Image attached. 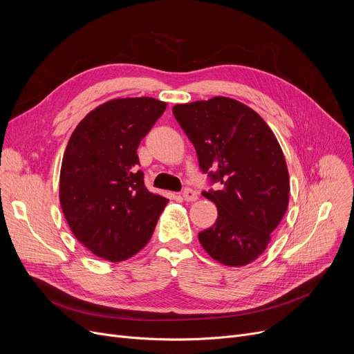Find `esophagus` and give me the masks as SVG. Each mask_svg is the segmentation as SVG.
Returning a JSON list of instances; mask_svg holds the SVG:
<instances>
[{"instance_id": "obj_1", "label": "esophagus", "mask_w": 354, "mask_h": 354, "mask_svg": "<svg viewBox=\"0 0 354 354\" xmlns=\"http://www.w3.org/2000/svg\"><path fill=\"white\" fill-rule=\"evenodd\" d=\"M182 196L187 202H194V201L198 199V194L192 188H185L183 192H182Z\"/></svg>"}]
</instances>
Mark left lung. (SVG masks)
I'll list each match as a JSON object with an SVG mask.
<instances>
[{"mask_svg": "<svg viewBox=\"0 0 354 354\" xmlns=\"http://www.w3.org/2000/svg\"><path fill=\"white\" fill-rule=\"evenodd\" d=\"M174 116L192 142L199 169L218 189L202 195L218 208L198 234L218 263L241 267L261 255L288 207L290 178L280 145L248 106L228 97L176 104Z\"/></svg>", "mask_w": 354, "mask_h": 354, "instance_id": "obj_1", "label": "left lung"}]
</instances>
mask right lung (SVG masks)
<instances>
[{"instance_id":"obj_1","label":"right lung","mask_w":354,"mask_h":354,"mask_svg":"<svg viewBox=\"0 0 354 354\" xmlns=\"http://www.w3.org/2000/svg\"><path fill=\"white\" fill-rule=\"evenodd\" d=\"M166 103L152 97L110 100L77 124L60 172L67 224L93 254L123 261L151 239L167 199L145 187L138 147Z\"/></svg>"}]
</instances>
